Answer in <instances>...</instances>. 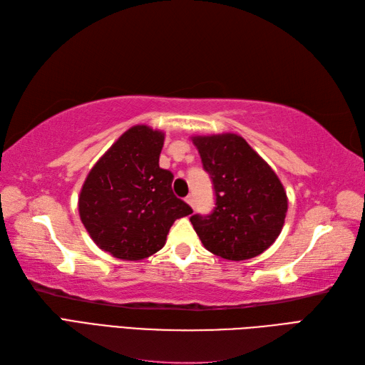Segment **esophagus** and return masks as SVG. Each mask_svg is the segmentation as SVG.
<instances>
[{
    "label": "esophagus",
    "instance_id": "1",
    "mask_svg": "<svg viewBox=\"0 0 365 365\" xmlns=\"http://www.w3.org/2000/svg\"><path fill=\"white\" fill-rule=\"evenodd\" d=\"M185 202H187V204H189V205H190L192 208L195 207V200H193V196H192V195H189V196H187V197H185Z\"/></svg>",
    "mask_w": 365,
    "mask_h": 365
}]
</instances>
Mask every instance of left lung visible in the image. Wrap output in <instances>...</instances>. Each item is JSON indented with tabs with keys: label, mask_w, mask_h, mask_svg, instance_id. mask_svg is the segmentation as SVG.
<instances>
[{
	"label": "left lung",
	"mask_w": 365,
	"mask_h": 365,
	"mask_svg": "<svg viewBox=\"0 0 365 365\" xmlns=\"http://www.w3.org/2000/svg\"><path fill=\"white\" fill-rule=\"evenodd\" d=\"M192 140L216 196L212 213L190 217L196 235L210 252L222 259L259 256L279 237L288 212L279 176L240 135H196Z\"/></svg>",
	"instance_id": "obj_1"
}]
</instances>
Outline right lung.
Segmentation results:
<instances>
[{"mask_svg": "<svg viewBox=\"0 0 365 365\" xmlns=\"http://www.w3.org/2000/svg\"><path fill=\"white\" fill-rule=\"evenodd\" d=\"M164 132L128 129L88 173L79 215L96 245L121 260L160 251L176 219L193 213L172 190V172L160 168Z\"/></svg>", "mask_w": 365, "mask_h": 365, "instance_id": "add662e5", "label": "right lung"}]
</instances>
